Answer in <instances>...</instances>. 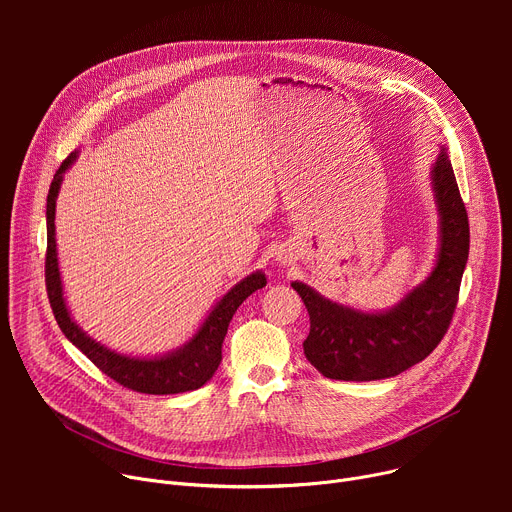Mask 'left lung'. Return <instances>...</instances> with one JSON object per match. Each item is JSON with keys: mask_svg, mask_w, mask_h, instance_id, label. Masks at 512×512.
Wrapping results in <instances>:
<instances>
[{"mask_svg": "<svg viewBox=\"0 0 512 512\" xmlns=\"http://www.w3.org/2000/svg\"><path fill=\"white\" fill-rule=\"evenodd\" d=\"M429 178L440 214V249L433 271L397 306L385 312H360L326 300L302 281L291 283L310 314L304 354L324 377H395L429 356L448 332L468 261L470 227L446 148L440 150Z\"/></svg>", "mask_w": 512, "mask_h": 512, "instance_id": "1", "label": "left lung"}]
</instances>
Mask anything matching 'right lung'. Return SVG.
Returning <instances> with one entry per match:
<instances>
[{"instance_id":"obj_1","label":"right lung","mask_w":512,"mask_h":512,"mask_svg":"<svg viewBox=\"0 0 512 512\" xmlns=\"http://www.w3.org/2000/svg\"><path fill=\"white\" fill-rule=\"evenodd\" d=\"M79 152H72L56 170L54 180L46 198V229H48V247H46V289L48 300L54 312V318L62 330V334L75 344L97 369H101L115 383L148 395H174L200 389L206 381L212 379L218 364L223 358V340L227 336L229 324L237 308L253 294V291L265 287L267 277L263 271H255L233 285L227 294L216 302L210 310L198 332L180 348L154 356L139 358L115 352L105 344L93 340L79 328V324L70 318V312L64 302V291L58 271V255H56V233H54V214H56V198L62 184L64 172L75 164Z\"/></svg>"}]
</instances>
